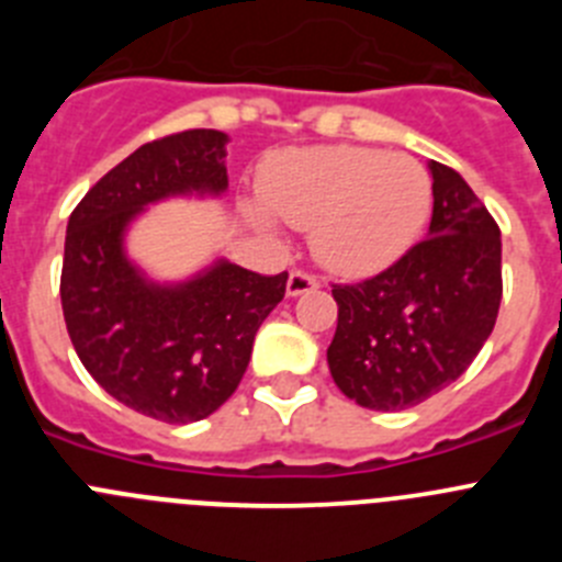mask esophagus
Returning a JSON list of instances; mask_svg holds the SVG:
<instances>
[{"label":"esophagus","instance_id":"34e87169","mask_svg":"<svg viewBox=\"0 0 562 562\" xmlns=\"http://www.w3.org/2000/svg\"><path fill=\"white\" fill-rule=\"evenodd\" d=\"M317 290V278L312 272L304 270H292L290 272V281H286V292L290 295H304V292Z\"/></svg>","mask_w":562,"mask_h":562}]
</instances>
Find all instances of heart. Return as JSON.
<instances>
[{
	"label": "heart",
	"mask_w": 562,
	"mask_h": 562,
	"mask_svg": "<svg viewBox=\"0 0 562 562\" xmlns=\"http://www.w3.org/2000/svg\"><path fill=\"white\" fill-rule=\"evenodd\" d=\"M258 191L278 220L315 231V256L342 276H371L394 265L422 233L434 200L419 162L369 146L278 154ZM256 220L267 216L256 211Z\"/></svg>",
	"instance_id": "heart-1"
}]
</instances>
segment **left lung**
Returning <instances> with one entry per match:
<instances>
[{
  "label": "left lung",
  "mask_w": 562,
  "mask_h": 562,
  "mask_svg": "<svg viewBox=\"0 0 562 562\" xmlns=\"http://www.w3.org/2000/svg\"><path fill=\"white\" fill-rule=\"evenodd\" d=\"M434 220L391 267L331 284V380L371 411H405L459 380L498 317L501 231L453 168L430 160Z\"/></svg>",
  "instance_id": "left-lung-1"
}]
</instances>
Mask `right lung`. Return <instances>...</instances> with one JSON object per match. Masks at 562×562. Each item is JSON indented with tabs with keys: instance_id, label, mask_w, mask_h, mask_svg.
Here are the masks:
<instances>
[{
	"instance_id": "obj_1",
	"label": "right lung",
	"mask_w": 562,
	"mask_h": 562,
	"mask_svg": "<svg viewBox=\"0 0 562 562\" xmlns=\"http://www.w3.org/2000/svg\"><path fill=\"white\" fill-rule=\"evenodd\" d=\"M225 143L213 128L146 143L89 188L67 225L61 310L76 355L106 394L168 425L231 400L290 278L222 261L188 284L154 286L123 256V231L143 205L225 191Z\"/></svg>"
}]
</instances>
